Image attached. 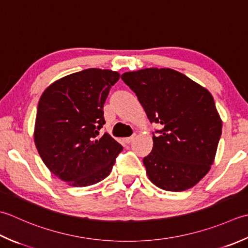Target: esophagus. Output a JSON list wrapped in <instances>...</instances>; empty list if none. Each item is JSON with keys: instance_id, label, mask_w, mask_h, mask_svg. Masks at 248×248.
Returning a JSON list of instances; mask_svg holds the SVG:
<instances>
[{"instance_id": "esophagus-1", "label": "esophagus", "mask_w": 248, "mask_h": 248, "mask_svg": "<svg viewBox=\"0 0 248 248\" xmlns=\"http://www.w3.org/2000/svg\"><path fill=\"white\" fill-rule=\"evenodd\" d=\"M135 137H137V135L133 134V135H131V137H129V138H125V139H124V142L129 144V143L132 142V140L135 139Z\"/></svg>"}]
</instances>
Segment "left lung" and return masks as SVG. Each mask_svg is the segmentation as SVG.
<instances>
[{"label":"left lung","instance_id":"obj_1","mask_svg":"<svg viewBox=\"0 0 248 248\" xmlns=\"http://www.w3.org/2000/svg\"><path fill=\"white\" fill-rule=\"evenodd\" d=\"M150 123L162 127L143 159L154 185L167 191L190 189L214 163L222 121L204 87L175 70L149 67L121 75Z\"/></svg>","mask_w":248,"mask_h":248}]
</instances>
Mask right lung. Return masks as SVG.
Listing matches in <instances>:
<instances>
[{"instance_id":"right-lung-1","label":"right lung","mask_w":248,"mask_h":248,"mask_svg":"<svg viewBox=\"0 0 248 248\" xmlns=\"http://www.w3.org/2000/svg\"><path fill=\"white\" fill-rule=\"evenodd\" d=\"M118 72L88 69L52 82L38 101L34 143L49 171L74 187L108 177L123 146L104 133L103 106Z\"/></svg>"}]
</instances>
